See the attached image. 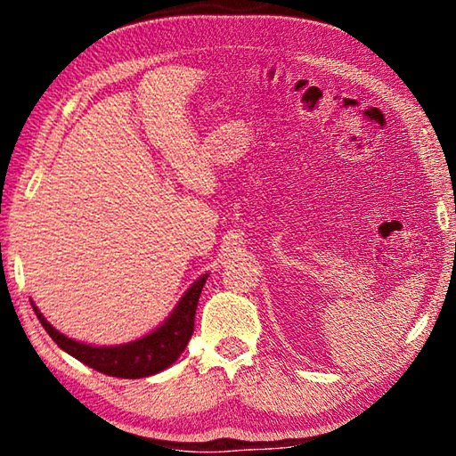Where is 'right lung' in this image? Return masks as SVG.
Masks as SVG:
<instances>
[{
    "mask_svg": "<svg viewBox=\"0 0 456 456\" xmlns=\"http://www.w3.org/2000/svg\"><path fill=\"white\" fill-rule=\"evenodd\" d=\"M207 277H209V273H203L183 293L179 304L175 305V310L168 314V318L160 326L142 338L133 339V342L117 346H94L68 338L44 318L34 302L32 307L44 330L66 354H70L82 364L94 368L106 376L133 378V380H136V378L163 372V370L175 364L187 348L192 328H195L199 296L203 291Z\"/></svg>",
    "mask_w": 456,
    "mask_h": 456,
    "instance_id": "obj_1",
    "label": "right lung"
}]
</instances>
